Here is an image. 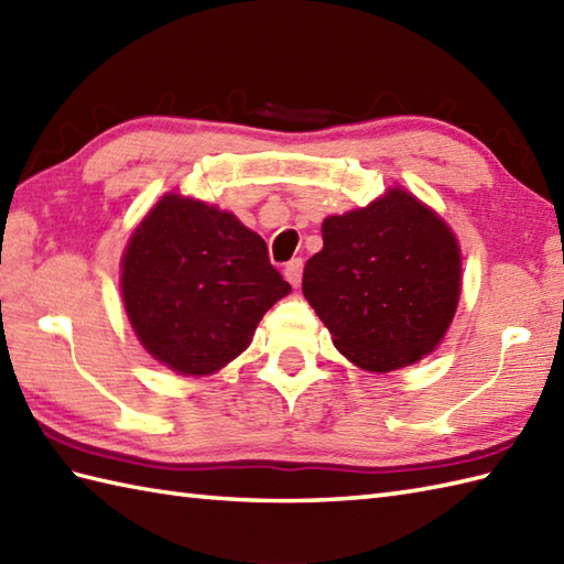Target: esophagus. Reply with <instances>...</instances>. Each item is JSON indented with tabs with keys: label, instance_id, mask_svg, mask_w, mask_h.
<instances>
[{
	"label": "esophagus",
	"instance_id": "1",
	"mask_svg": "<svg viewBox=\"0 0 564 564\" xmlns=\"http://www.w3.org/2000/svg\"><path fill=\"white\" fill-rule=\"evenodd\" d=\"M283 275H285V281L293 285V289H297L303 281V259H291L289 263H285Z\"/></svg>",
	"mask_w": 564,
	"mask_h": 564
}]
</instances>
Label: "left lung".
<instances>
[{
  "label": "left lung",
  "mask_w": 564,
  "mask_h": 564,
  "mask_svg": "<svg viewBox=\"0 0 564 564\" xmlns=\"http://www.w3.org/2000/svg\"><path fill=\"white\" fill-rule=\"evenodd\" d=\"M303 293L337 349L388 373L431 354L460 297V247L451 227L404 188L366 208L329 215Z\"/></svg>",
  "instance_id": "1"
}]
</instances>
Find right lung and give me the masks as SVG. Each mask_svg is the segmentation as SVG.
I'll return each instance as SVG.
<instances>
[{
  "label": "right lung",
  "mask_w": 564,
  "mask_h": 564,
  "mask_svg": "<svg viewBox=\"0 0 564 564\" xmlns=\"http://www.w3.org/2000/svg\"><path fill=\"white\" fill-rule=\"evenodd\" d=\"M121 293L148 354L182 376H210L247 349L291 285L232 213L166 194L128 239Z\"/></svg>",
  "instance_id": "add662e5"
}]
</instances>
